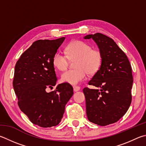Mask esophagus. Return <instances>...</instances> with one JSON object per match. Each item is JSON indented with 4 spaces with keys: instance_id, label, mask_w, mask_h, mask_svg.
Segmentation results:
<instances>
[{
    "instance_id": "34e87169",
    "label": "esophagus",
    "mask_w": 146,
    "mask_h": 146,
    "mask_svg": "<svg viewBox=\"0 0 146 146\" xmlns=\"http://www.w3.org/2000/svg\"><path fill=\"white\" fill-rule=\"evenodd\" d=\"M73 91L75 92H76V91H78L80 89V87L78 86H73Z\"/></svg>"
}]
</instances>
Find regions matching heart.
<instances>
[{
    "label": "heart",
    "instance_id": "b5f03b06",
    "mask_svg": "<svg viewBox=\"0 0 146 146\" xmlns=\"http://www.w3.org/2000/svg\"><path fill=\"white\" fill-rule=\"evenodd\" d=\"M66 55L57 51L53 56V64L60 71L68 68L70 60L77 59L75 70H70L62 74V81L70 84H77L86 78L87 72L93 74L97 72L102 62V54L100 50L92 48L87 42L76 40L71 42L66 47Z\"/></svg>",
    "mask_w": 146,
    "mask_h": 146
}]
</instances>
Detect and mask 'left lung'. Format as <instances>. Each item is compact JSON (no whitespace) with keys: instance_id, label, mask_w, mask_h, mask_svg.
<instances>
[{"instance_id":"8db88e82","label":"left lung","mask_w":146,"mask_h":146,"mask_svg":"<svg viewBox=\"0 0 146 146\" xmlns=\"http://www.w3.org/2000/svg\"><path fill=\"white\" fill-rule=\"evenodd\" d=\"M102 54L98 71L89 81L98 89L84 87L86 113L89 121L99 126L118 121L130 106L133 75L129 60L112 39L101 33L89 34Z\"/></svg>"}]
</instances>
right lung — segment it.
Listing matches in <instances>:
<instances>
[{
	"label": "right lung",
	"mask_w": 146,
	"mask_h": 146,
	"mask_svg": "<svg viewBox=\"0 0 146 146\" xmlns=\"http://www.w3.org/2000/svg\"><path fill=\"white\" fill-rule=\"evenodd\" d=\"M64 39L34 41L15 65L13 85L18 105L31 123L43 128L59 124L65 105L73 94V87L68 83L59 84L52 92L46 91L57 83L52 59Z\"/></svg>",
	"instance_id": "obj_1"
}]
</instances>
